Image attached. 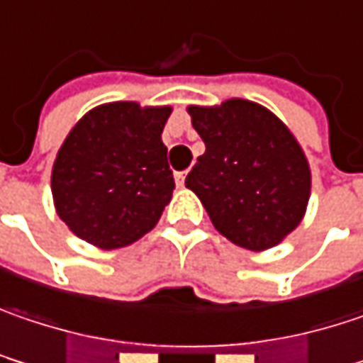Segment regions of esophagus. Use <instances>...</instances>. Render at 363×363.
Wrapping results in <instances>:
<instances>
[{"label": "esophagus", "instance_id": "34e87169", "mask_svg": "<svg viewBox=\"0 0 363 363\" xmlns=\"http://www.w3.org/2000/svg\"><path fill=\"white\" fill-rule=\"evenodd\" d=\"M184 181H186V172H177V174H174L177 186H184Z\"/></svg>", "mask_w": 363, "mask_h": 363}]
</instances>
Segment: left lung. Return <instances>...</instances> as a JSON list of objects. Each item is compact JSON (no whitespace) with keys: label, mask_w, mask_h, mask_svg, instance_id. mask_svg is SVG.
Here are the masks:
<instances>
[{"label":"left lung","mask_w":363,"mask_h":363,"mask_svg":"<svg viewBox=\"0 0 363 363\" xmlns=\"http://www.w3.org/2000/svg\"><path fill=\"white\" fill-rule=\"evenodd\" d=\"M186 111L205 143L186 189L230 242L255 252L279 245L310 199V166L298 139L269 108L242 98Z\"/></svg>","instance_id":"1"}]
</instances>
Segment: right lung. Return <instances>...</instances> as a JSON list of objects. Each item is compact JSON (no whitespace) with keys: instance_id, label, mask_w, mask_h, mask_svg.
Returning <instances> with one entry per match:
<instances>
[{"instance_id":"add662e5","label":"right lung","mask_w":363,"mask_h":363,"mask_svg":"<svg viewBox=\"0 0 363 363\" xmlns=\"http://www.w3.org/2000/svg\"><path fill=\"white\" fill-rule=\"evenodd\" d=\"M172 106L108 102L86 113L57 152V216L77 238L113 250L158 224L174 179L162 143Z\"/></svg>"}]
</instances>
